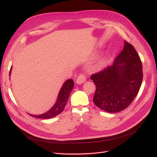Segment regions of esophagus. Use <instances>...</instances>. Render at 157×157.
<instances>
[{
  "instance_id": "1",
  "label": "esophagus",
  "mask_w": 157,
  "mask_h": 157,
  "mask_svg": "<svg viewBox=\"0 0 157 157\" xmlns=\"http://www.w3.org/2000/svg\"><path fill=\"white\" fill-rule=\"evenodd\" d=\"M85 81H86V77H85L84 75H83V74L80 75L78 77V78H77V80H76V82L78 84H82Z\"/></svg>"
}]
</instances>
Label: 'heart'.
I'll list each match as a JSON object with an SVG mask.
<instances>
[{"label":"heart","instance_id":"1","mask_svg":"<svg viewBox=\"0 0 157 157\" xmlns=\"http://www.w3.org/2000/svg\"><path fill=\"white\" fill-rule=\"evenodd\" d=\"M107 63H108V58L107 57H103V58L99 59V60L98 61L96 66L98 68L101 69L105 67Z\"/></svg>","mask_w":157,"mask_h":157}]
</instances>
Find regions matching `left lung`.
Masks as SVG:
<instances>
[{
    "instance_id": "8db88e82",
    "label": "left lung",
    "mask_w": 157,
    "mask_h": 157,
    "mask_svg": "<svg viewBox=\"0 0 157 157\" xmlns=\"http://www.w3.org/2000/svg\"><path fill=\"white\" fill-rule=\"evenodd\" d=\"M90 78L96 88L93 98L95 105L111 113L124 110L134 100L142 83L140 56L134 46L124 41V48L113 64Z\"/></svg>"
}]
</instances>
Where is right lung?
I'll return each mask as SVG.
<instances>
[{
  "label": "right lung",
  "instance_id": "obj_1",
  "mask_svg": "<svg viewBox=\"0 0 157 157\" xmlns=\"http://www.w3.org/2000/svg\"><path fill=\"white\" fill-rule=\"evenodd\" d=\"M12 71V67L10 71V75ZM74 86V82L72 79H68L63 83L62 87L60 89L59 92L58 96V99L56 101V103L48 111L45 113L42 114L40 115H29L33 117L37 118H50L58 115L61 112L63 111V109L66 105V103L69 97L70 93L72 91Z\"/></svg>",
  "mask_w": 157,
  "mask_h": 157
}]
</instances>
